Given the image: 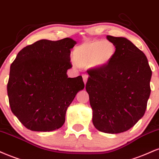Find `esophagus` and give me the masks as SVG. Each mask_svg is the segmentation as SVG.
I'll return each instance as SVG.
<instances>
[{
	"mask_svg": "<svg viewBox=\"0 0 159 159\" xmlns=\"http://www.w3.org/2000/svg\"><path fill=\"white\" fill-rule=\"evenodd\" d=\"M83 81H84V83H86L87 82V80H88V75H86V74H83Z\"/></svg>",
	"mask_w": 159,
	"mask_h": 159,
	"instance_id": "esophagus-1",
	"label": "esophagus"
}]
</instances>
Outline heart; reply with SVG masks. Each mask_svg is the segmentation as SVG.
I'll list each match as a JSON object with an SVG mask.
<instances>
[{
  "mask_svg": "<svg viewBox=\"0 0 159 159\" xmlns=\"http://www.w3.org/2000/svg\"><path fill=\"white\" fill-rule=\"evenodd\" d=\"M115 46L109 41H87L77 46L73 52V58L80 67L90 65L93 68L105 66L113 59Z\"/></svg>",
  "mask_w": 159,
  "mask_h": 159,
  "instance_id": "heart-1",
  "label": "heart"
}]
</instances>
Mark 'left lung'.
<instances>
[{
	"instance_id": "1",
	"label": "left lung",
	"mask_w": 159,
	"mask_h": 159,
	"mask_svg": "<svg viewBox=\"0 0 159 159\" xmlns=\"http://www.w3.org/2000/svg\"><path fill=\"white\" fill-rule=\"evenodd\" d=\"M115 46L107 65L89 70L85 89L99 131L117 134L127 131L144 115L152 76L145 54L124 37L106 36Z\"/></svg>"
}]
</instances>
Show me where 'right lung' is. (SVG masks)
Here are the masks:
<instances>
[{
  "instance_id": "right-lung-1",
  "label": "right lung",
  "mask_w": 159,
  "mask_h": 159,
  "mask_svg": "<svg viewBox=\"0 0 159 159\" xmlns=\"http://www.w3.org/2000/svg\"><path fill=\"white\" fill-rule=\"evenodd\" d=\"M76 44L70 38L42 39L24 48L11 65L9 106L28 129L50 132L61 127L68 106L85 87L81 76L67 75L72 67L70 49Z\"/></svg>"
}]
</instances>
